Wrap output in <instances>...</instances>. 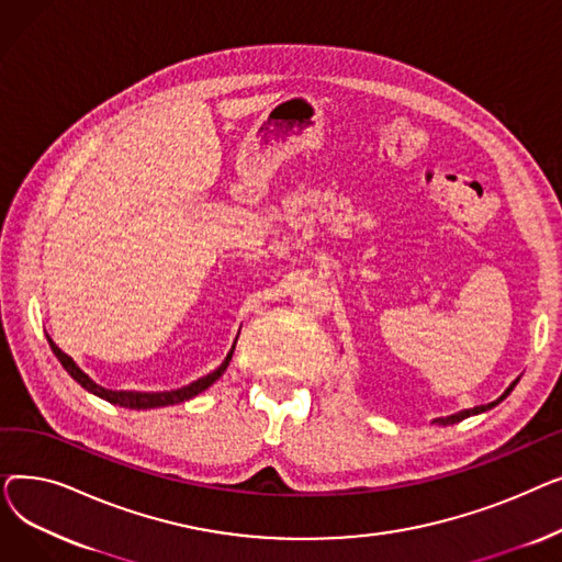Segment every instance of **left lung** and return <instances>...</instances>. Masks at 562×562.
I'll return each mask as SVG.
<instances>
[{"instance_id":"left-lung-1","label":"left lung","mask_w":562,"mask_h":562,"mask_svg":"<svg viewBox=\"0 0 562 562\" xmlns=\"http://www.w3.org/2000/svg\"><path fill=\"white\" fill-rule=\"evenodd\" d=\"M517 380H519V378H517ZM517 380H515L513 385H510L504 394H501L496 401H492V403H487V405H479V407H469V409L456 412V415H451V417H439V419H432V424H437V426H451V424H458V422H462V419H467V417H471V415H481V412H485V409H490V407H494V405H498L501 401H504V398L515 390Z\"/></svg>"}]
</instances>
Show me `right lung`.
Instances as JSON below:
<instances>
[{
	"label": "right lung",
	"instance_id": "add662e5",
	"mask_svg": "<svg viewBox=\"0 0 562 562\" xmlns=\"http://www.w3.org/2000/svg\"><path fill=\"white\" fill-rule=\"evenodd\" d=\"M47 341H49V348H52V352L56 356V360L61 362V367L70 373V378H75L86 392H91V394H95V396H100V398H104V401H109V403H113V405L130 407V409H150V407L177 405V403H184V401L198 396V394L204 392L206 387H212L214 382L225 373V369H227V364H229V360H232L234 346H236V341H234L232 350L227 352V358L223 360V364H221L216 371H212V373H206V375H202V378L189 382V385H184V387H180V390H170V392H125V390H121V392H115V390H104V387L95 385V382H93L91 378H88V375L75 364V360H72L70 356H66V352H64L61 348H58L49 337H47Z\"/></svg>",
	"mask_w": 562,
	"mask_h": 562
}]
</instances>
